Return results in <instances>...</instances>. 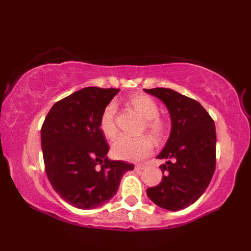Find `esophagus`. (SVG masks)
<instances>
[{
  "mask_svg": "<svg viewBox=\"0 0 251 251\" xmlns=\"http://www.w3.org/2000/svg\"><path fill=\"white\" fill-rule=\"evenodd\" d=\"M145 168H146V166L143 164H137L136 166H135L136 170H143Z\"/></svg>",
  "mask_w": 251,
  "mask_h": 251,
  "instance_id": "34e87169",
  "label": "esophagus"
}]
</instances>
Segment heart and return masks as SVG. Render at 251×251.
Instances as JSON below:
<instances>
[{
  "label": "heart",
  "instance_id": "b5f03b06",
  "mask_svg": "<svg viewBox=\"0 0 251 251\" xmlns=\"http://www.w3.org/2000/svg\"><path fill=\"white\" fill-rule=\"evenodd\" d=\"M128 102L145 119L143 129H147L156 142L164 141L167 136L168 125L166 121L158 116L159 110L155 100L145 94H135L129 98ZM115 117L116 105L114 103L106 105L100 115V129L109 139H113L117 134ZM112 151L117 158L137 162L150 155L153 151V142L148 136L137 138L121 136L112 145Z\"/></svg>",
  "mask_w": 251,
  "mask_h": 251
}]
</instances>
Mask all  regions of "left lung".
<instances>
[{"mask_svg": "<svg viewBox=\"0 0 251 251\" xmlns=\"http://www.w3.org/2000/svg\"><path fill=\"white\" fill-rule=\"evenodd\" d=\"M167 106L172 130L157 158L166 159L159 168L161 183L147 190L154 204L177 211L193 204L209 185L216 168L214 120L196 100L170 88L145 89Z\"/></svg>", "mask_w": 251, "mask_h": 251, "instance_id": "left-lung-1", "label": "left lung"}]
</instances>
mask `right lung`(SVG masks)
<instances>
[{"instance_id":"right-lung-1","label":"right lung","mask_w":251,"mask_h":251,"mask_svg":"<svg viewBox=\"0 0 251 251\" xmlns=\"http://www.w3.org/2000/svg\"><path fill=\"white\" fill-rule=\"evenodd\" d=\"M120 89L86 87L51 106L41 129L45 172L57 194L78 209L113 197L134 164L111 161L100 115Z\"/></svg>"}]
</instances>
